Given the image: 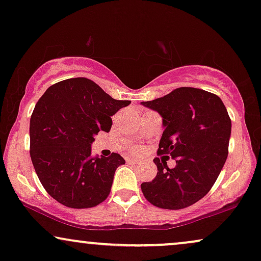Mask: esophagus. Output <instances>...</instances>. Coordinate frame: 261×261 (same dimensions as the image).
<instances>
[{
	"label": "esophagus",
	"instance_id": "1",
	"mask_svg": "<svg viewBox=\"0 0 261 261\" xmlns=\"http://www.w3.org/2000/svg\"><path fill=\"white\" fill-rule=\"evenodd\" d=\"M127 162L130 164H139V161L134 160V158H129V160H127Z\"/></svg>",
	"mask_w": 261,
	"mask_h": 261
}]
</instances>
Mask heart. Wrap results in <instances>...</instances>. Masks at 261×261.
<instances>
[{"label":"heart","instance_id":"obj_1","mask_svg":"<svg viewBox=\"0 0 261 261\" xmlns=\"http://www.w3.org/2000/svg\"><path fill=\"white\" fill-rule=\"evenodd\" d=\"M135 151H138V150H135Z\"/></svg>","mask_w":261,"mask_h":261}]
</instances>
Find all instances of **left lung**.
I'll return each mask as SVG.
<instances>
[{"mask_svg": "<svg viewBox=\"0 0 261 261\" xmlns=\"http://www.w3.org/2000/svg\"><path fill=\"white\" fill-rule=\"evenodd\" d=\"M141 106L162 116L164 132L158 154H170L169 169L154 158L157 175L141 184L145 198L167 210L191 206L207 194L228 157L231 121L221 98L194 87H180Z\"/></svg>", "mask_w": 261, "mask_h": 261, "instance_id": "obj_1", "label": "left lung"}]
</instances>
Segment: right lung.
Returning <instances> with one entry per match:
<instances>
[{"instance_id":"right-lung-1","label":"right lung","mask_w":261,"mask_h":261,"mask_svg":"<svg viewBox=\"0 0 261 261\" xmlns=\"http://www.w3.org/2000/svg\"><path fill=\"white\" fill-rule=\"evenodd\" d=\"M130 100H116L86 77L50 86L30 120V155L40 184L51 197L72 208L93 207L109 195L118 153L92 157L98 132H109L111 116Z\"/></svg>"}]
</instances>
